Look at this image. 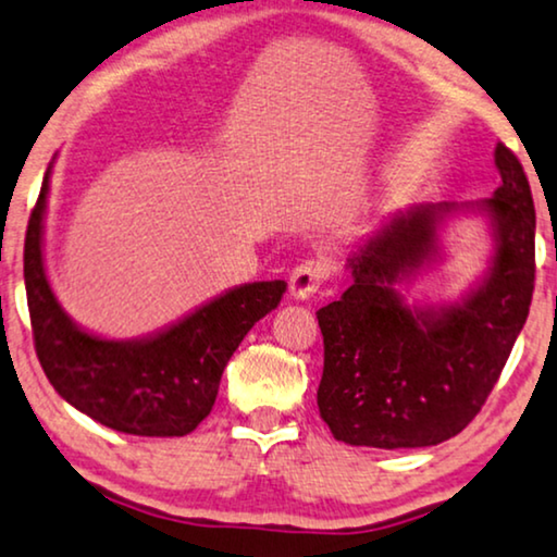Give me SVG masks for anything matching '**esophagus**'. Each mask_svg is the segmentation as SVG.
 Masks as SVG:
<instances>
[{"label": "esophagus", "instance_id": "34e87169", "mask_svg": "<svg viewBox=\"0 0 557 557\" xmlns=\"http://www.w3.org/2000/svg\"><path fill=\"white\" fill-rule=\"evenodd\" d=\"M325 277H329V264H325V259H306V262H300L290 274V295L298 300H306L325 283Z\"/></svg>", "mask_w": 557, "mask_h": 557}]
</instances>
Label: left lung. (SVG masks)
Instances as JSON below:
<instances>
[{"mask_svg": "<svg viewBox=\"0 0 557 557\" xmlns=\"http://www.w3.org/2000/svg\"><path fill=\"white\" fill-rule=\"evenodd\" d=\"M502 185L484 201L496 226L488 280L461 308L410 310L392 290L433 251L448 206L412 211L348 259L354 283L318 310V410L333 438L367 448H425L476 418L528 321L535 290V203L522 162L496 145Z\"/></svg>", "mask_w": 557, "mask_h": 557, "instance_id": "obj_1", "label": "left lung"}]
</instances>
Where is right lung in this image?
<instances>
[{
  "label": "right lung",
  "instance_id": "right-lung-1",
  "mask_svg": "<svg viewBox=\"0 0 557 557\" xmlns=\"http://www.w3.org/2000/svg\"><path fill=\"white\" fill-rule=\"evenodd\" d=\"M48 173L27 221L25 290L35 354L58 395L119 433L145 438L188 435L211 412L221 374L251 325L277 308L283 280L221 295L160 336L116 344L69 321L42 267Z\"/></svg>",
  "mask_w": 557,
  "mask_h": 557
}]
</instances>
